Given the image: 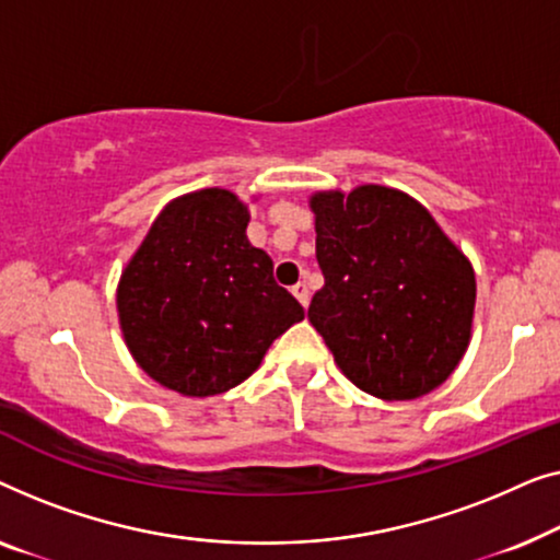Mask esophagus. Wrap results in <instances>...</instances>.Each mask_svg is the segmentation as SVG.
<instances>
[{"instance_id": "obj_1", "label": "esophagus", "mask_w": 560, "mask_h": 560, "mask_svg": "<svg viewBox=\"0 0 560 560\" xmlns=\"http://www.w3.org/2000/svg\"><path fill=\"white\" fill-rule=\"evenodd\" d=\"M291 294H294V296L299 299V304H302V306L310 304V287H306L304 281L294 283V287H291Z\"/></svg>"}]
</instances>
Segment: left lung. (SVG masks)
Masks as SVG:
<instances>
[{"label": "left lung", "mask_w": 560, "mask_h": 560, "mask_svg": "<svg viewBox=\"0 0 560 560\" xmlns=\"http://www.w3.org/2000/svg\"><path fill=\"white\" fill-rule=\"evenodd\" d=\"M310 208L325 273L310 322L342 373L383 400L439 388L471 337L469 258L419 200L393 187L314 192Z\"/></svg>", "instance_id": "8db88e82"}]
</instances>
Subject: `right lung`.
<instances>
[{
	"instance_id": "add662e5",
	"label": "right lung",
	"mask_w": 560,
	"mask_h": 560,
	"mask_svg": "<svg viewBox=\"0 0 560 560\" xmlns=\"http://www.w3.org/2000/svg\"><path fill=\"white\" fill-rule=\"evenodd\" d=\"M248 208L208 187L172 200L121 273L116 306L139 368L183 396H218L261 365L279 335L304 319L250 246Z\"/></svg>"
}]
</instances>
